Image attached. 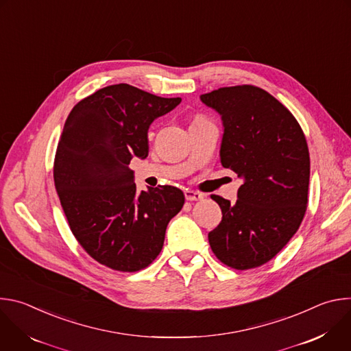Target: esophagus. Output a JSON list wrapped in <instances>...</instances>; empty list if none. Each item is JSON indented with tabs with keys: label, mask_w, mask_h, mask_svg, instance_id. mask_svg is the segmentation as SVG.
<instances>
[{
	"label": "esophagus",
	"mask_w": 351,
	"mask_h": 351,
	"mask_svg": "<svg viewBox=\"0 0 351 351\" xmlns=\"http://www.w3.org/2000/svg\"><path fill=\"white\" fill-rule=\"evenodd\" d=\"M184 197H186L187 202H198V199H202L204 195L202 193H197V191H193V190H186Z\"/></svg>",
	"instance_id": "34e87169"
}]
</instances>
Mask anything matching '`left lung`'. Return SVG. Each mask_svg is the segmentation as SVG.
Listing matches in <instances>:
<instances>
[{
  "label": "left lung",
  "mask_w": 351,
  "mask_h": 351,
  "mask_svg": "<svg viewBox=\"0 0 351 351\" xmlns=\"http://www.w3.org/2000/svg\"><path fill=\"white\" fill-rule=\"evenodd\" d=\"M221 115V164L243 180L237 199L211 195L222 210L208 233L214 254L234 269L272 260L297 232L308 202L310 154L290 111L256 86L222 87L199 95Z\"/></svg>",
  "instance_id": "1"
}]
</instances>
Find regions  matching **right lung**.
<instances>
[{
	"instance_id": "1",
	"label": "right lung",
	"mask_w": 351,
	"mask_h": 351,
	"mask_svg": "<svg viewBox=\"0 0 351 351\" xmlns=\"http://www.w3.org/2000/svg\"><path fill=\"white\" fill-rule=\"evenodd\" d=\"M180 97L164 98L119 83L71 111L58 143L54 182L69 228L99 264L134 272L161 253L169 221L184 204L173 186L137 193L133 157L148 156V128Z\"/></svg>"
}]
</instances>
